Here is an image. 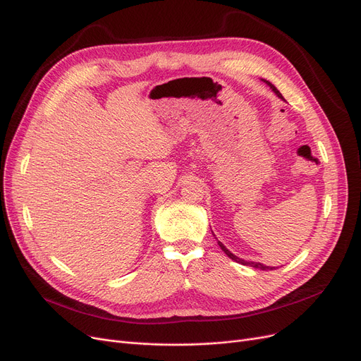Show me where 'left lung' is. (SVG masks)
I'll use <instances>...</instances> for the list:
<instances>
[{
  "instance_id": "1",
  "label": "left lung",
  "mask_w": 361,
  "mask_h": 361,
  "mask_svg": "<svg viewBox=\"0 0 361 361\" xmlns=\"http://www.w3.org/2000/svg\"><path fill=\"white\" fill-rule=\"evenodd\" d=\"M262 80H263L264 83H267V85H268V86H269V87H271V89L274 90V93L276 94V97H278V98L283 99V98H282V94L279 93V90H278V89H276V87H275V86H274V85H272L271 82H268V80H264V79H262ZM218 245H219V247L222 249V252H224V253H225L226 256H228L230 259H233V260H234V262H237V263L245 264V267H253V268H256V269H262V271H268V269H271V271H272V269H274V268H271V267H264V264H262V263H259V262H245L244 259H240V257H237L235 255H233V253H231V252H230L228 249H226V247H225V245H224V244H222L221 241H218Z\"/></svg>"
}]
</instances>
